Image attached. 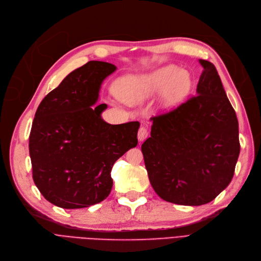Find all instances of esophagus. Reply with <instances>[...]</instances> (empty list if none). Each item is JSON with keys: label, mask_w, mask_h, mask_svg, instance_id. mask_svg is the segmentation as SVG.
<instances>
[{"label": "esophagus", "mask_w": 261, "mask_h": 261, "mask_svg": "<svg viewBox=\"0 0 261 261\" xmlns=\"http://www.w3.org/2000/svg\"><path fill=\"white\" fill-rule=\"evenodd\" d=\"M148 137V129L146 127L141 126L138 130V139L139 141H144Z\"/></svg>", "instance_id": "esophagus-1"}]
</instances>
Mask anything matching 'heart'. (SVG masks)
Wrapping results in <instances>:
<instances>
[{
	"label": "heart",
	"instance_id": "obj_1",
	"mask_svg": "<svg viewBox=\"0 0 261 261\" xmlns=\"http://www.w3.org/2000/svg\"><path fill=\"white\" fill-rule=\"evenodd\" d=\"M190 87L191 79L188 72L166 67L148 75L124 79L119 87V94L123 101L136 105L143 103L163 89L161 102L166 106H172L189 92Z\"/></svg>",
	"mask_w": 261,
	"mask_h": 261
}]
</instances>
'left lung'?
Masks as SVG:
<instances>
[{"mask_svg": "<svg viewBox=\"0 0 261 261\" xmlns=\"http://www.w3.org/2000/svg\"><path fill=\"white\" fill-rule=\"evenodd\" d=\"M196 95L152 117L141 145L148 179L163 200L186 206L212 202L232 179L240 153L238 120L214 64L200 59Z\"/></svg>", "mask_w": 261, "mask_h": 261, "instance_id": "8db88e82", "label": "left lung"}]
</instances>
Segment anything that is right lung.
I'll return each instance as SVG.
<instances>
[{
	"label": "right lung",
	"instance_id": "right-lung-1",
	"mask_svg": "<svg viewBox=\"0 0 261 261\" xmlns=\"http://www.w3.org/2000/svg\"><path fill=\"white\" fill-rule=\"evenodd\" d=\"M116 66L91 60L72 71L41 101L30 134L33 179L45 200L66 209L97 204L113 188L114 164L138 143V121L118 125L93 106Z\"/></svg>",
	"mask_w": 261,
	"mask_h": 261
}]
</instances>
